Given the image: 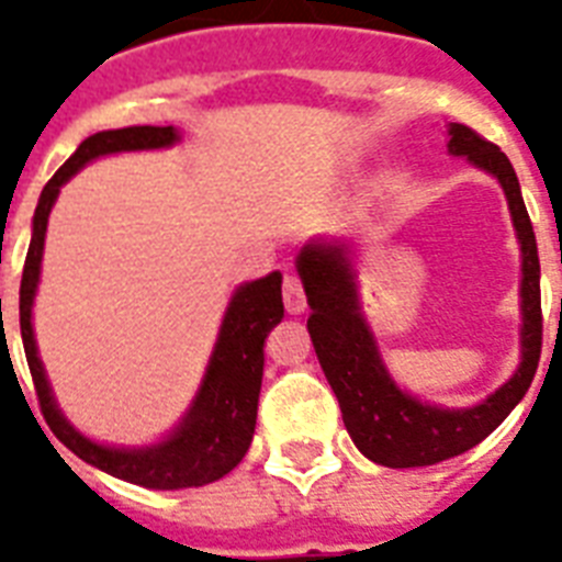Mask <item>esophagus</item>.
Segmentation results:
<instances>
[{"mask_svg": "<svg viewBox=\"0 0 562 562\" xmlns=\"http://www.w3.org/2000/svg\"><path fill=\"white\" fill-rule=\"evenodd\" d=\"M282 300H285L289 315L306 312V291H303V282H300L297 273H285V282H282Z\"/></svg>", "mask_w": 562, "mask_h": 562, "instance_id": "34e87169", "label": "esophagus"}]
</instances>
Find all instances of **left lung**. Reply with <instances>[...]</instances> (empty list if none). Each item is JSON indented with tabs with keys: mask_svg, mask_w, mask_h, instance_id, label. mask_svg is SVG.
Masks as SVG:
<instances>
[{
	"mask_svg": "<svg viewBox=\"0 0 562 562\" xmlns=\"http://www.w3.org/2000/svg\"><path fill=\"white\" fill-rule=\"evenodd\" d=\"M449 151L454 157H470L479 169L496 175L522 245V364L510 382L502 384L481 405L467 411L435 408L393 384L379 359L373 333L359 312L356 277L344 256V245H308L297 259L300 280L312 306L308 335L315 344L317 361L338 396L344 426L361 454L391 470L431 467L479 446L528 393L540 364V256L514 166L498 151V145L467 125L449 127Z\"/></svg>",
	"mask_w": 562,
	"mask_h": 562,
	"instance_id": "obj_1",
	"label": "left lung"
}]
</instances>
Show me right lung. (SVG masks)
<instances>
[{"mask_svg": "<svg viewBox=\"0 0 562 562\" xmlns=\"http://www.w3.org/2000/svg\"><path fill=\"white\" fill-rule=\"evenodd\" d=\"M178 139V131L171 125L154 127H122V131H101L87 136L78 151L55 171L34 210V233H31L29 256L22 268L20 282V333L25 347L34 391H37L40 411L48 428L55 431L60 443L75 452L81 461L99 467L122 481L139 484L151 490H180L203 487L210 481L224 479L250 449L256 428V405H259V387H262L265 368V338L273 326L280 324L282 308V277L277 271L262 280L247 282L229 300L227 315L221 324L218 344L212 352L210 368L203 375L201 393L194 396L192 411L169 440H162L148 449H108L78 435L64 414L57 411L52 391H48L46 373L37 359L34 333H31V303L40 280V259H43V241H46V224L52 203L66 180L75 171L87 166L101 154L139 151V148H166ZM2 303V300H0Z\"/></svg>", "mask_w": 562, "mask_h": 562, "instance_id": "obj_1", "label": "right lung"}]
</instances>
